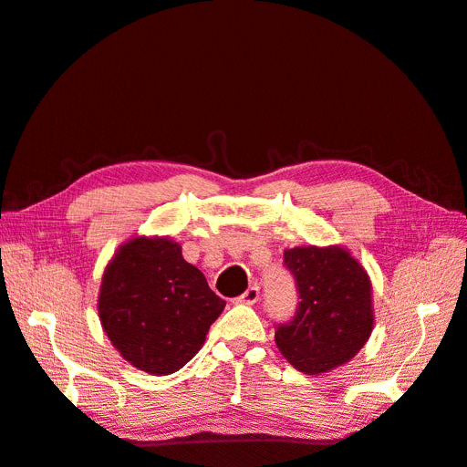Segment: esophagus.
Wrapping results in <instances>:
<instances>
[{
	"label": "esophagus",
	"instance_id": "obj_1",
	"mask_svg": "<svg viewBox=\"0 0 467 467\" xmlns=\"http://www.w3.org/2000/svg\"><path fill=\"white\" fill-rule=\"evenodd\" d=\"M259 296H261V292H259V286H251V288H247L242 296H239L237 298V302L239 304H255V302H259Z\"/></svg>",
	"mask_w": 467,
	"mask_h": 467
}]
</instances>
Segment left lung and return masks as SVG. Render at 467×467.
I'll return each instance as SVG.
<instances>
[{
  "label": "left lung",
  "mask_w": 467,
  "mask_h": 467,
  "mask_svg": "<svg viewBox=\"0 0 467 467\" xmlns=\"http://www.w3.org/2000/svg\"><path fill=\"white\" fill-rule=\"evenodd\" d=\"M300 306L278 325L275 341L296 370L331 372L357 357L374 329L372 282L366 268L341 245L285 249Z\"/></svg>",
  "instance_id": "obj_1"
}]
</instances>
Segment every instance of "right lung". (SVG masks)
Here are the masks:
<instances>
[{
	"label": "right lung",
	"instance_id": "obj_1",
	"mask_svg": "<svg viewBox=\"0 0 467 467\" xmlns=\"http://www.w3.org/2000/svg\"><path fill=\"white\" fill-rule=\"evenodd\" d=\"M223 306L199 268L182 259L181 245L158 235H136L117 249L97 298L112 347L151 376L182 368L202 348Z\"/></svg>",
	"mask_w": 467,
	"mask_h": 467
}]
</instances>
